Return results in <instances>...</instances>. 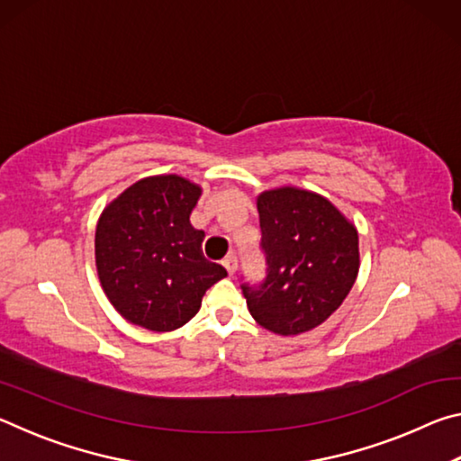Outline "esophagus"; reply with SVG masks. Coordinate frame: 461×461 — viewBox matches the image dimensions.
I'll list each match as a JSON object with an SVG mask.
<instances>
[{
    "label": "esophagus",
    "instance_id": "1",
    "mask_svg": "<svg viewBox=\"0 0 461 461\" xmlns=\"http://www.w3.org/2000/svg\"><path fill=\"white\" fill-rule=\"evenodd\" d=\"M223 267H225V270H228V275H230V276H231V275H236V270H238V258H236V254L225 256Z\"/></svg>",
    "mask_w": 461,
    "mask_h": 461
}]
</instances>
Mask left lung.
Segmentation results:
<instances>
[{
    "label": "left lung",
    "mask_w": 461,
    "mask_h": 461,
    "mask_svg": "<svg viewBox=\"0 0 461 461\" xmlns=\"http://www.w3.org/2000/svg\"><path fill=\"white\" fill-rule=\"evenodd\" d=\"M267 258L260 285H241L248 309L264 330L299 335L321 325L356 283L357 231L331 201L280 186L258 194Z\"/></svg>",
    "instance_id": "1"
}]
</instances>
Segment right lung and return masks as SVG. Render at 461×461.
Listing matches in <instances>:
<instances>
[{"label": "right lung", "instance_id": "add662e5", "mask_svg": "<svg viewBox=\"0 0 461 461\" xmlns=\"http://www.w3.org/2000/svg\"><path fill=\"white\" fill-rule=\"evenodd\" d=\"M201 186L178 175L128 186L99 217L95 264L115 311L150 331H173L197 315L209 286L228 276L203 256L205 231L189 217Z\"/></svg>", "mask_w": 461, "mask_h": 461}]
</instances>
